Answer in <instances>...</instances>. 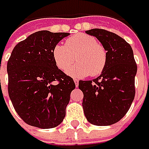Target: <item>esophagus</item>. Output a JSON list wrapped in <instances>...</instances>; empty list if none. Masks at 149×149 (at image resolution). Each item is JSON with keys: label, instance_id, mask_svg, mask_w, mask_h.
<instances>
[{"label": "esophagus", "instance_id": "1", "mask_svg": "<svg viewBox=\"0 0 149 149\" xmlns=\"http://www.w3.org/2000/svg\"><path fill=\"white\" fill-rule=\"evenodd\" d=\"M74 83H75V86H79V80H78V79H74Z\"/></svg>", "mask_w": 149, "mask_h": 149}]
</instances>
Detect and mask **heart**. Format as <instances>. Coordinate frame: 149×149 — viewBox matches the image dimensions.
Returning a JSON list of instances; mask_svg holds the SVG:
<instances>
[{
    "instance_id": "1",
    "label": "heart",
    "mask_w": 149,
    "mask_h": 149,
    "mask_svg": "<svg viewBox=\"0 0 149 149\" xmlns=\"http://www.w3.org/2000/svg\"><path fill=\"white\" fill-rule=\"evenodd\" d=\"M53 59L61 70H65L76 56L79 63L71 66L67 73L73 77L97 76L102 72L107 63V52L93 36L79 33L68 38L65 46L57 44L52 50Z\"/></svg>"
}]
</instances>
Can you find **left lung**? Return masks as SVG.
<instances>
[{
  "label": "left lung",
  "mask_w": 149,
  "mask_h": 149,
  "mask_svg": "<svg viewBox=\"0 0 149 149\" xmlns=\"http://www.w3.org/2000/svg\"><path fill=\"white\" fill-rule=\"evenodd\" d=\"M107 51V63L102 74L93 80H79L83 92V109L89 123L110 125L122 119L135 96L137 64L133 51L123 38L103 29H91Z\"/></svg>",
  "instance_id": "left-lung-1"
}]
</instances>
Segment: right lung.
<instances>
[{
  "label": "right lung",
  "mask_w": 149,
  "mask_h": 149,
  "mask_svg": "<svg viewBox=\"0 0 149 149\" xmlns=\"http://www.w3.org/2000/svg\"><path fill=\"white\" fill-rule=\"evenodd\" d=\"M69 34L36 31L16 45L8 61L9 98L18 116L31 126L54 128L65 116L76 86L57 68L52 50Z\"/></svg>",
  "instance_id": "add662e5"
}]
</instances>
